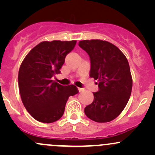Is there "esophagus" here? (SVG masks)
<instances>
[{"label":"esophagus","instance_id":"34e87169","mask_svg":"<svg viewBox=\"0 0 155 155\" xmlns=\"http://www.w3.org/2000/svg\"><path fill=\"white\" fill-rule=\"evenodd\" d=\"M78 90H79V92L84 91V88H81V87H78Z\"/></svg>","mask_w":155,"mask_h":155}]
</instances>
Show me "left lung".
I'll return each mask as SVG.
<instances>
[{"mask_svg": "<svg viewBox=\"0 0 155 155\" xmlns=\"http://www.w3.org/2000/svg\"><path fill=\"white\" fill-rule=\"evenodd\" d=\"M79 46L90 59V76L97 80L99 90L84 108L86 116L97 122L114 120L123 111L132 91L129 63L116 46L102 40H83Z\"/></svg>", "mask_w": 155, "mask_h": 155, "instance_id": "obj_1", "label": "left lung"}]
</instances>
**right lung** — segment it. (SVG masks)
Instances as JSON below:
<instances>
[{"label": "right lung", "mask_w": 155, "mask_h": 155, "mask_svg": "<svg viewBox=\"0 0 155 155\" xmlns=\"http://www.w3.org/2000/svg\"><path fill=\"white\" fill-rule=\"evenodd\" d=\"M76 41L41 42L30 51L21 64L18 84L25 107L35 120L51 123L61 118L70 96L78 93L74 85L63 86L51 80L60 74L66 55Z\"/></svg>", "instance_id": "add662e5"}]
</instances>
